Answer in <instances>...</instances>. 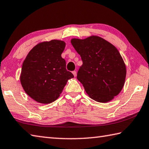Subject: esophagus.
<instances>
[{"mask_svg": "<svg viewBox=\"0 0 149 149\" xmlns=\"http://www.w3.org/2000/svg\"><path fill=\"white\" fill-rule=\"evenodd\" d=\"M72 74H74V77H76V75H77V72H75V71H73V72H72Z\"/></svg>", "mask_w": 149, "mask_h": 149, "instance_id": "obj_1", "label": "esophagus"}]
</instances>
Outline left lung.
I'll use <instances>...</instances> for the list:
<instances>
[{"mask_svg": "<svg viewBox=\"0 0 149 149\" xmlns=\"http://www.w3.org/2000/svg\"><path fill=\"white\" fill-rule=\"evenodd\" d=\"M71 43L83 61L77 79L87 94L100 103L113 100L123 88L127 73L118 49L97 36L72 39Z\"/></svg>", "mask_w": 149, "mask_h": 149, "instance_id": "obj_1", "label": "left lung"}]
</instances>
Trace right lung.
I'll use <instances>...</instances> for the list:
<instances>
[{"label": "right lung", "instance_id": "obj_1", "mask_svg": "<svg viewBox=\"0 0 149 149\" xmlns=\"http://www.w3.org/2000/svg\"><path fill=\"white\" fill-rule=\"evenodd\" d=\"M66 44L52 40L32 48L22 64L20 80L26 94L38 103L48 104L59 97L68 79L74 77L61 57Z\"/></svg>", "mask_w": 149, "mask_h": 149}]
</instances>
